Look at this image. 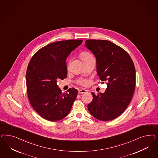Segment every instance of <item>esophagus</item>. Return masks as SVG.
I'll return each mask as SVG.
<instances>
[{"label":"esophagus","mask_w":158,"mask_h":158,"mask_svg":"<svg viewBox=\"0 0 158 158\" xmlns=\"http://www.w3.org/2000/svg\"><path fill=\"white\" fill-rule=\"evenodd\" d=\"M87 90L86 89H80L78 90V94H84V93H86L87 92Z\"/></svg>","instance_id":"obj_1"}]
</instances>
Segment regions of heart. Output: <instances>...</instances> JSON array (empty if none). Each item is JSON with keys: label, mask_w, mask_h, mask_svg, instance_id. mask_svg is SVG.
<instances>
[{"label": "heart", "mask_w": 158, "mask_h": 158, "mask_svg": "<svg viewBox=\"0 0 158 158\" xmlns=\"http://www.w3.org/2000/svg\"><path fill=\"white\" fill-rule=\"evenodd\" d=\"M80 56H81V58L82 60L83 61V62L94 59V57L91 54L88 52H83L82 53H81ZM77 82L82 85H85L87 84V81L85 80H83V79L78 80L77 81Z\"/></svg>", "instance_id": "obj_1"}]
</instances>
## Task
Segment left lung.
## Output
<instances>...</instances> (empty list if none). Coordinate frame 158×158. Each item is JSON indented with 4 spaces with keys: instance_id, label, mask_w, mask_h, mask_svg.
Returning a JSON list of instances; mask_svg holds the SVG:
<instances>
[{
    "instance_id": "8db88e82",
    "label": "left lung",
    "mask_w": 158,
    "mask_h": 158,
    "mask_svg": "<svg viewBox=\"0 0 158 158\" xmlns=\"http://www.w3.org/2000/svg\"><path fill=\"white\" fill-rule=\"evenodd\" d=\"M85 46L96 57L100 80L107 84L104 93L92 92L93 100L88 109L99 120H112L126 110L132 99L135 87L134 63L126 51L110 41L88 40Z\"/></svg>"
}]
</instances>
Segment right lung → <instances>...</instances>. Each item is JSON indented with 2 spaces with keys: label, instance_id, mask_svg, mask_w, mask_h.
Wrapping results in <instances>:
<instances>
[{
  "label": "right lung",
  "instance_id": "1",
  "mask_svg": "<svg viewBox=\"0 0 158 158\" xmlns=\"http://www.w3.org/2000/svg\"><path fill=\"white\" fill-rule=\"evenodd\" d=\"M82 40L57 41L42 48L32 56L26 72L27 92L31 105L41 117L56 122L67 116L78 91L62 93L57 80L67 75V57Z\"/></svg>",
  "mask_w": 158,
  "mask_h": 158
}]
</instances>
